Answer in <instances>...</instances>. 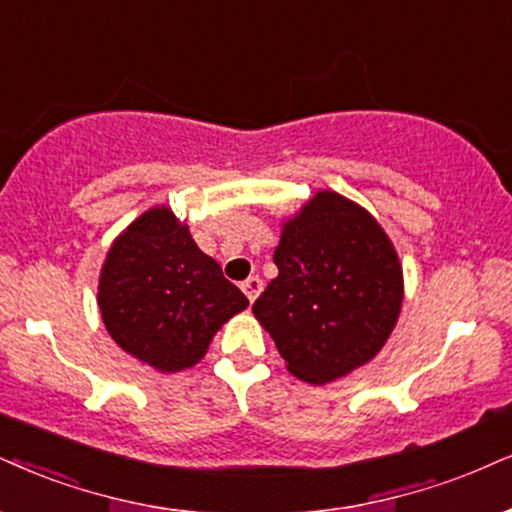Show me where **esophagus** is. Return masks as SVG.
Returning <instances> with one entry per match:
<instances>
[{"instance_id": "34e87169", "label": "esophagus", "mask_w": 512, "mask_h": 512, "mask_svg": "<svg viewBox=\"0 0 512 512\" xmlns=\"http://www.w3.org/2000/svg\"><path fill=\"white\" fill-rule=\"evenodd\" d=\"M261 289H263L261 277H246V280L242 282V292L246 294V299H249L251 304H254L256 296L261 294Z\"/></svg>"}]
</instances>
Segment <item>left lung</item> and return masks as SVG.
<instances>
[{
  "label": "left lung",
  "instance_id": "obj_1",
  "mask_svg": "<svg viewBox=\"0 0 512 512\" xmlns=\"http://www.w3.org/2000/svg\"><path fill=\"white\" fill-rule=\"evenodd\" d=\"M277 277L256 299L287 370L327 384L380 353L403 301V270L382 225L342 194L323 189L282 223Z\"/></svg>",
  "mask_w": 512,
  "mask_h": 512
}]
</instances>
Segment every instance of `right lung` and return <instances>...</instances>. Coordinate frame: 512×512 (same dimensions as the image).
<instances>
[{"mask_svg":"<svg viewBox=\"0 0 512 512\" xmlns=\"http://www.w3.org/2000/svg\"><path fill=\"white\" fill-rule=\"evenodd\" d=\"M111 339L159 372L197 365L223 323L249 299L168 206H154L113 239L97 294Z\"/></svg>","mask_w":512,"mask_h":512,"instance_id":"right-lung-1","label":"right lung"}]
</instances>
